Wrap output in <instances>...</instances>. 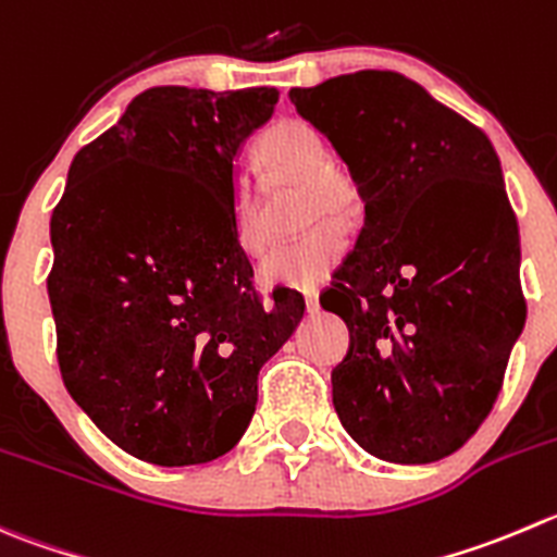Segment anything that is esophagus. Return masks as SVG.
Wrapping results in <instances>:
<instances>
[{"label": "esophagus", "mask_w": 557, "mask_h": 557, "mask_svg": "<svg viewBox=\"0 0 557 557\" xmlns=\"http://www.w3.org/2000/svg\"><path fill=\"white\" fill-rule=\"evenodd\" d=\"M305 307H307V312L321 310V299H318V290H305Z\"/></svg>", "instance_id": "esophagus-1"}]
</instances>
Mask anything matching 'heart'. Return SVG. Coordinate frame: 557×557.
Masks as SVG:
<instances>
[{
	"mask_svg": "<svg viewBox=\"0 0 557 557\" xmlns=\"http://www.w3.org/2000/svg\"><path fill=\"white\" fill-rule=\"evenodd\" d=\"M258 158L272 176L305 182L307 220L321 223L326 218H350L356 212V187L339 169L329 165V147L318 129L299 119H285L258 144ZM234 239L245 256H261L267 242L256 225V198L247 185L234 190ZM348 239L334 223L318 225L301 239L277 247L263 258L258 280L269 288H315L326 283L339 267Z\"/></svg>",
	"mask_w": 557,
	"mask_h": 557,
	"instance_id": "b5f03b06",
	"label": "heart"
}]
</instances>
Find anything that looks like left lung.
<instances>
[{
  "label": "left lung",
  "instance_id": "obj_1",
  "mask_svg": "<svg viewBox=\"0 0 557 557\" xmlns=\"http://www.w3.org/2000/svg\"><path fill=\"white\" fill-rule=\"evenodd\" d=\"M288 97L364 201V228L321 299L350 329L334 410L377 460H444L487 419L525 326L498 154L399 73L361 70Z\"/></svg>",
  "mask_w": 557,
  "mask_h": 557
}]
</instances>
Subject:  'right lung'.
Wrapping results in <instances>:
<instances>
[{
  "label": "right lung",
  "mask_w": 557,
  "mask_h": 557,
  "mask_svg": "<svg viewBox=\"0 0 557 557\" xmlns=\"http://www.w3.org/2000/svg\"><path fill=\"white\" fill-rule=\"evenodd\" d=\"M277 97L154 86L67 171L48 274L59 370L138 460L201 466L234 449L258 370L305 315L285 290L258 301L234 239L236 158Z\"/></svg>",
  "instance_id": "1"
}]
</instances>
